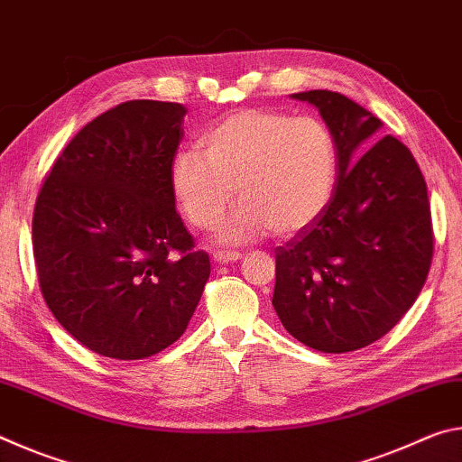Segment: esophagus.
<instances>
[{"instance_id": "obj_1", "label": "esophagus", "mask_w": 462, "mask_h": 462, "mask_svg": "<svg viewBox=\"0 0 462 462\" xmlns=\"http://www.w3.org/2000/svg\"><path fill=\"white\" fill-rule=\"evenodd\" d=\"M242 254L236 253V250H216L214 253V261L226 264V263H234V261H240Z\"/></svg>"}]
</instances>
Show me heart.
<instances>
[{"label": "heart", "instance_id": "b5f03b06", "mask_svg": "<svg viewBox=\"0 0 462 462\" xmlns=\"http://www.w3.org/2000/svg\"><path fill=\"white\" fill-rule=\"evenodd\" d=\"M338 179V148L316 118L240 109L181 148L171 162V193L181 214L209 230L238 191L240 203L217 224L224 245H245L271 228L293 236L324 214Z\"/></svg>", "mask_w": 462, "mask_h": 462}]
</instances>
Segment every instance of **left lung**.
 I'll list each match as a JSON object with an SVG mask.
<instances>
[{
	"mask_svg": "<svg viewBox=\"0 0 462 462\" xmlns=\"http://www.w3.org/2000/svg\"><path fill=\"white\" fill-rule=\"evenodd\" d=\"M314 106L338 148V183L318 220L275 250V308L285 330L319 353H350L405 316L432 263L424 175L410 148L340 93H293ZM364 154L361 155L360 152Z\"/></svg>",
	"mask_w": 462,
	"mask_h": 462,
	"instance_id": "obj_1",
	"label": "left lung"
}]
</instances>
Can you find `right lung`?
<instances>
[{"instance_id":"1","label":"right lung","mask_w":462,"mask_h":462,"mask_svg":"<svg viewBox=\"0 0 462 462\" xmlns=\"http://www.w3.org/2000/svg\"><path fill=\"white\" fill-rule=\"evenodd\" d=\"M187 109L134 99L65 146L38 193L32 246L46 306L101 356L138 361L181 338L209 256L193 250L169 173Z\"/></svg>"}]
</instances>
